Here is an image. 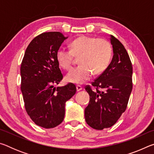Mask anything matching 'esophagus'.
Masks as SVG:
<instances>
[{
    "mask_svg": "<svg viewBox=\"0 0 154 154\" xmlns=\"http://www.w3.org/2000/svg\"><path fill=\"white\" fill-rule=\"evenodd\" d=\"M76 88H77V92H79V91H80V90H82V87L81 86V85H77V86H76Z\"/></svg>",
    "mask_w": 154,
    "mask_h": 154,
    "instance_id": "34e87169",
    "label": "esophagus"
}]
</instances>
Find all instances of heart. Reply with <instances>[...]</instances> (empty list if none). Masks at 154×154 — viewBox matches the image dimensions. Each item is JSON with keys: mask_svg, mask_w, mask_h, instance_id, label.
<instances>
[{"mask_svg": "<svg viewBox=\"0 0 154 154\" xmlns=\"http://www.w3.org/2000/svg\"><path fill=\"white\" fill-rule=\"evenodd\" d=\"M71 48H60L56 53L57 61L65 70L71 69L75 56H80L81 64L71 69L65 77L68 82L84 83L92 77L93 72L98 75L105 71L111 62V45L104 38L81 36L72 41Z\"/></svg>", "mask_w": 154, "mask_h": 154, "instance_id": "heart-1", "label": "heart"}]
</instances>
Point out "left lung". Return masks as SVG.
Wrapping results in <instances>:
<instances>
[{
	"mask_svg": "<svg viewBox=\"0 0 154 154\" xmlns=\"http://www.w3.org/2000/svg\"><path fill=\"white\" fill-rule=\"evenodd\" d=\"M113 56L105 71L92 82L85 90L90 102L85 109V119L96 130L110 128L116 123L126 111L132 89V66L124 46L118 38L111 35ZM101 89V91H99Z\"/></svg>",
	"mask_w": 154,
	"mask_h": 154,
	"instance_id": "8db88e82",
	"label": "left lung"
}]
</instances>
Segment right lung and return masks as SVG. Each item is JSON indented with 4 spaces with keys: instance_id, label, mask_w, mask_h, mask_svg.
Segmentation results:
<instances>
[{
    "instance_id": "obj_1",
    "label": "right lung",
    "mask_w": 154,
    "mask_h": 154,
    "mask_svg": "<svg viewBox=\"0 0 154 154\" xmlns=\"http://www.w3.org/2000/svg\"><path fill=\"white\" fill-rule=\"evenodd\" d=\"M67 38L60 32L38 35L28 45L21 64V90L26 111L35 124L44 128L62 123L65 103L76 93L71 83L54 87L63 78L56 53Z\"/></svg>"
}]
</instances>
